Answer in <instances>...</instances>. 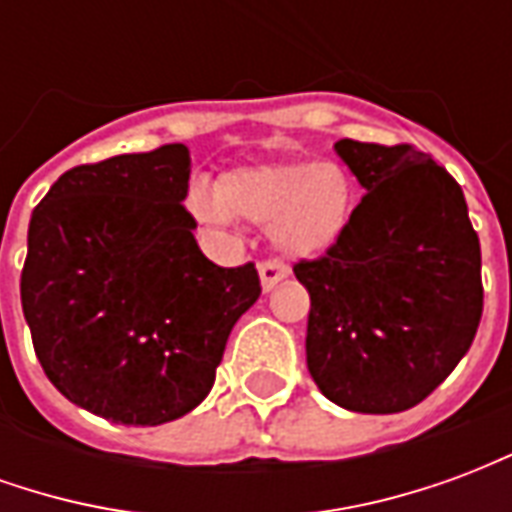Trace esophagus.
<instances>
[{"mask_svg":"<svg viewBox=\"0 0 512 512\" xmlns=\"http://www.w3.org/2000/svg\"><path fill=\"white\" fill-rule=\"evenodd\" d=\"M285 277H288L285 263H279V260H263L260 263V285H263V290H274L277 282H282Z\"/></svg>","mask_w":512,"mask_h":512,"instance_id":"esophagus-1","label":"esophagus"}]
</instances>
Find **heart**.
I'll list each match as a JSON object with an SVG mask.
<instances>
[{"instance_id": "1", "label": "heart", "mask_w": 512, "mask_h": 512, "mask_svg": "<svg viewBox=\"0 0 512 512\" xmlns=\"http://www.w3.org/2000/svg\"><path fill=\"white\" fill-rule=\"evenodd\" d=\"M186 205L202 227L224 230L241 216L271 230L282 252L315 257L337 244L348 227L354 183L334 161L257 164L224 172L213 194L191 189Z\"/></svg>"}]
</instances>
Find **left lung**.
<instances>
[{
    "mask_svg": "<svg viewBox=\"0 0 512 512\" xmlns=\"http://www.w3.org/2000/svg\"><path fill=\"white\" fill-rule=\"evenodd\" d=\"M367 191L348 227L293 274L310 293L307 367L337 406H417L469 351L483 318L480 238L461 186L414 145L340 139Z\"/></svg>",
    "mask_w": 512,
    "mask_h": 512,
    "instance_id": "obj_1",
    "label": "left lung"
}]
</instances>
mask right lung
I'll list each match as a JSON object with an SVG mask.
<instances>
[{
	"label": "right lung",
	"mask_w": 512,
	"mask_h": 512,
	"mask_svg": "<svg viewBox=\"0 0 512 512\" xmlns=\"http://www.w3.org/2000/svg\"><path fill=\"white\" fill-rule=\"evenodd\" d=\"M191 158L161 145L79 164L32 211L21 307L43 373L76 406L161 425L211 392L255 263L202 255L183 208Z\"/></svg>",
	"instance_id": "1"
}]
</instances>
